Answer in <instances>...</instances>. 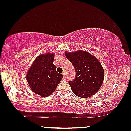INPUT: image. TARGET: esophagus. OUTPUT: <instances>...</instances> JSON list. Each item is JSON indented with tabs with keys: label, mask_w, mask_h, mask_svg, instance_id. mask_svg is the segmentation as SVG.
Instances as JSON below:
<instances>
[{
	"label": "esophagus",
	"mask_w": 131,
	"mask_h": 131,
	"mask_svg": "<svg viewBox=\"0 0 131 131\" xmlns=\"http://www.w3.org/2000/svg\"><path fill=\"white\" fill-rule=\"evenodd\" d=\"M62 75H63V77H64V78L66 79V73H65V72H63V73H62Z\"/></svg>",
	"instance_id": "esophagus-1"
}]
</instances>
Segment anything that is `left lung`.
I'll return each instance as SVG.
<instances>
[{
	"label": "left lung",
	"instance_id": "left-lung-1",
	"mask_svg": "<svg viewBox=\"0 0 131 131\" xmlns=\"http://www.w3.org/2000/svg\"><path fill=\"white\" fill-rule=\"evenodd\" d=\"M66 57L75 68V79L69 84L77 96L91 97L97 92L103 83L104 71L99 60L85 50L65 52Z\"/></svg>",
	"mask_w": 131,
	"mask_h": 131
}]
</instances>
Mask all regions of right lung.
<instances>
[{
  "label": "right lung",
  "mask_w": 131,
  "mask_h": 131,
  "mask_svg": "<svg viewBox=\"0 0 131 131\" xmlns=\"http://www.w3.org/2000/svg\"><path fill=\"white\" fill-rule=\"evenodd\" d=\"M54 59L53 52L40 54L27 73V81L30 89L40 97H47L51 95L63 78L62 75L56 71Z\"/></svg>",
  "instance_id": "right-lung-1"
}]
</instances>
